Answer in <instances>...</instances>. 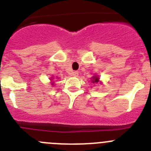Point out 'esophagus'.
<instances>
[{
  "mask_svg": "<svg viewBox=\"0 0 151 151\" xmlns=\"http://www.w3.org/2000/svg\"><path fill=\"white\" fill-rule=\"evenodd\" d=\"M73 76L75 77H77L78 76V71H74L73 72Z\"/></svg>",
  "mask_w": 151,
  "mask_h": 151,
  "instance_id": "1",
  "label": "esophagus"
}]
</instances>
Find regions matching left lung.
Returning <instances> with one entry per match:
<instances>
[{"label": "left lung", "instance_id": "1", "mask_svg": "<svg viewBox=\"0 0 151 151\" xmlns=\"http://www.w3.org/2000/svg\"><path fill=\"white\" fill-rule=\"evenodd\" d=\"M92 82H99V78L97 76H93V78H92Z\"/></svg>", "mask_w": 151, "mask_h": 151}]
</instances>
